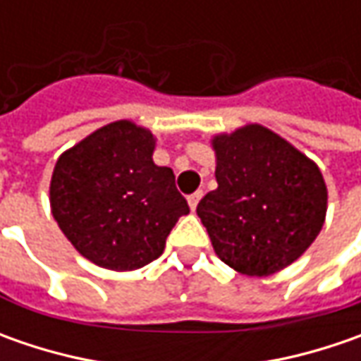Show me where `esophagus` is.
<instances>
[{
	"label": "esophagus",
	"instance_id": "1",
	"mask_svg": "<svg viewBox=\"0 0 361 361\" xmlns=\"http://www.w3.org/2000/svg\"><path fill=\"white\" fill-rule=\"evenodd\" d=\"M201 199H202V190H197V192H192V195L188 197V207H190V209L195 211Z\"/></svg>",
	"mask_w": 361,
	"mask_h": 361
}]
</instances>
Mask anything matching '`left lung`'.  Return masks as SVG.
<instances>
[{"instance_id": "left-lung-1", "label": "left lung", "mask_w": 361, "mask_h": 361, "mask_svg": "<svg viewBox=\"0 0 361 361\" xmlns=\"http://www.w3.org/2000/svg\"><path fill=\"white\" fill-rule=\"evenodd\" d=\"M213 146L219 187L197 215L219 259L259 277L291 265L324 227L327 188L319 169L259 124L216 136Z\"/></svg>"}]
</instances>
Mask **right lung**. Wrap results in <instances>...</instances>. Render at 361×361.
I'll list each match as a JSON object with an SVG mask.
<instances>
[{"label": "right lung", "instance_id": "add662e5", "mask_svg": "<svg viewBox=\"0 0 361 361\" xmlns=\"http://www.w3.org/2000/svg\"><path fill=\"white\" fill-rule=\"evenodd\" d=\"M152 134L128 120L112 122L56 162L51 213L68 241L92 263L140 269L159 259L187 199L174 174L152 162Z\"/></svg>", "mask_w": 361, "mask_h": 361}]
</instances>
